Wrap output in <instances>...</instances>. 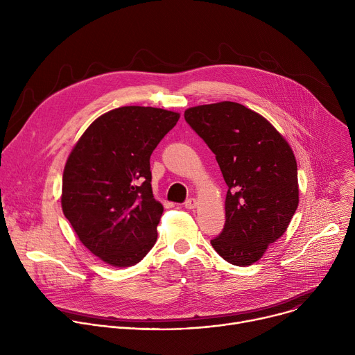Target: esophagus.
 Instances as JSON below:
<instances>
[{"label": "esophagus", "mask_w": 355, "mask_h": 355, "mask_svg": "<svg viewBox=\"0 0 355 355\" xmlns=\"http://www.w3.org/2000/svg\"><path fill=\"white\" fill-rule=\"evenodd\" d=\"M184 205H185L187 209H195L198 207V200L195 198H189V199L185 200Z\"/></svg>", "instance_id": "1"}]
</instances>
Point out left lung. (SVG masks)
Segmentation results:
<instances>
[{"label": "left lung", "mask_w": 355, "mask_h": 355, "mask_svg": "<svg viewBox=\"0 0 355 355\" xmlns=\"http://www.w3.org/2000/svg\"><path fill=\"white\" fill-rule=\"evenodd\" d=\"M184 116L215 153L229 188L226 223L211 244L233 266L254 264L286 232L297 208L293 151L263 115L232 101L192 107Z\"/></svg>", "instance_id": "obj_1"}]
</instances>
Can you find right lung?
<instances>
[{"label":"right lung","mask_w":355,"mask_h":355,"mask_svg":"<svg viewBox=\"0 0 355 355\" xmlns=\"http://www.w3.org/2000/svg\"><path fill=\"white\" fill-rule=\"evenodd\" d=\"M180 114L121 107L98 116L73 146L62 209L78 240L104 263L126 268L155 245L163 205L151 189L150 156Z\"/></svg>","instance_id":"1"}]
</instances>
